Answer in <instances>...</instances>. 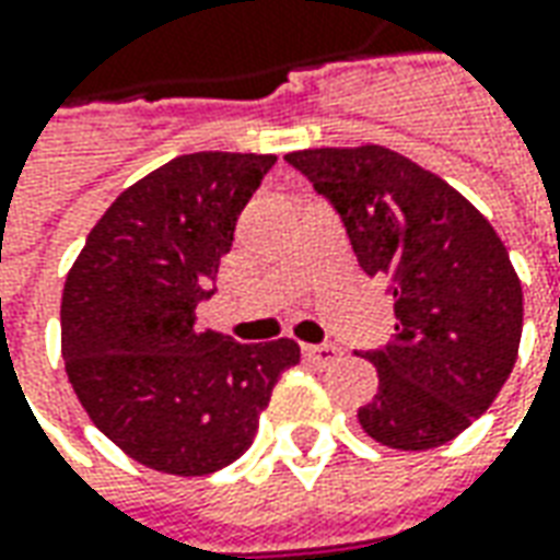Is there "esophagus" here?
Instances as JSON below:
<instances>
[{
  "instance_id": "obj_1",
  "label": "esophagus",
  "mask_w": 560,
  "mask_h": 560,
  "mask_svg": "<svg viewBox=\"0 0 560 560\" xmlns=\"http://www.w3.org/2000/svg\"><path fill=\"white\" fill-rule=\"evenodd\" d=\"M303 354H306L315 366H330V363L339 361L342 351L336 346H330V342H320V346H303Z\"/></svg>"
}]
</instances>
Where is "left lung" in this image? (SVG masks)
<instances>
[{
  "mask_svg": "<svg viewBox=\"0 0 560 560\" xmlns=\"http://www.w3.org/2000/svg\"><path fill=\"white\" fill-rule=\"evenodd\" d=\"M284 160L334 206L361 269L394 296L397 334L363 351L378 394L358 409L361 428L400 452L455 440L494 402L522 339V284L494 226L382 144Z\"/></svg>",
  "mask_w": 560,
  "mask_h": 560,
  "instance_id": "1",
  "label": "left lung"
}]
</instances>
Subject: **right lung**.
Instances as JSON below:
<instances>
[{
  "mask_svg": "<svg viewBox=\"0 0 560 560\" xmlns=\"http://www.w3.org/2000/svg\"><path fill=\"white\" fill-rule=\"evenodd\" d=\"M272 154L199 151L127 187L66 276L62 361L90 421L132 460L209 476L248 452L293 339L199 330L221 257Z\"/></svg>",
  "mask_w": 560,
  "mask_h": 560,
  "instance_id": "obj_1",
  "label": "right lung"
}]
</instances>
